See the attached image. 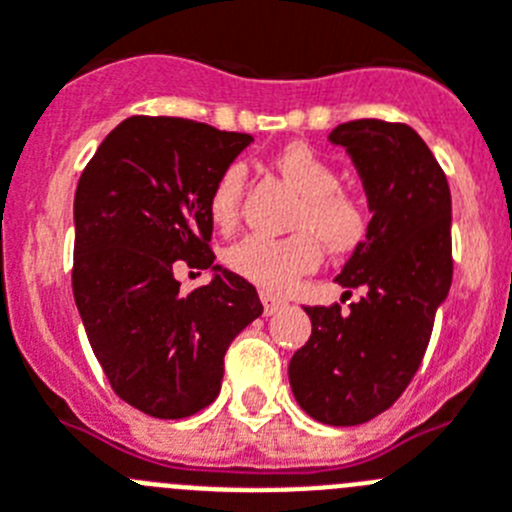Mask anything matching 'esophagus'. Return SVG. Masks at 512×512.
<instances>
[{
	"label": "esophagus",
	"mask_w": 512,
	"mask_h": 512,
	"mask_svg": "<svg viewBox=\"0 0 512 512\" xmlns=\"http://www.w3.org/2000/svg\"><path fill=\"white\" fill-rule=\"evenodd\" d=\"M260 301H262V308H265V316H273V313H278L280 308H285L283 298L273 296V293H260Z\"/></svg>",
	"instance_id": "1"
}]
</instances>
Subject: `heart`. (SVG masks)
Returning a JSON list of instances; mask_svg holds the SVG:
<instances>
[{"instance_id": "obj_1", "label": "heart", "mask_w": 512, "mask_h": 512, "mask_svg": "<svg viewBox=\"0 0 512 512\" xmlns=\"http://www.w3.org/2000/svg\"><path fill=\"white\" fill-rule=\"evenodd\" d=\"M280 176L303 196L293 219L296 234H247L227 250V265L237 275L270 293H283L301 275L316 270L321 245L331 255H349L370 232V214L357 193L342 188V173L306 142H290L273 158ZM245 168L232 163L209 193V216L216 229L237 227L245 199Z\"/></svg>"}]
</instances>
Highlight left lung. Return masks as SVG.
I'll return each mask as SVG.
<instances>
[{
    "label": "left lung",
    "mask_w": 512,
    "mask_h": 512,
    "mask_svg": "<svg viewBox=\"0 0 512 512\" xmlns=\"http://www.w3.org/2000/svg\"><path fill=\"white\" fill-rule=\"evenodd\" d=\"M331 142L347 147L372 219L336 283L357 303L306 306L311 336L288 365L298 405L326 426H359L411 385L454 273L451 193L426 142L400 122L354 119Z\"/></svg>",
    "instance_id": "1"
}]
</instances>
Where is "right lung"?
I'll return each instance as SVG.
<instances>
[{
  "instance_id": "1",
  "label": "right lung",
  "mask_w": 512,
  "mask_h": 512,
  "mask_svg": "<svg viewBox=\"0 0 512 512\" xmlns=\"http://www.w3.org/2000/svg\"><path fill=\"white\" fill-rule=\"evenodd\" d=\"M252 142L183 117L124 119L73 201V298L109 385L153 418H188L222 390L224 354L262 313L255 285L222 267L181 293L178 262L209 270V193Z\"/></svg>"
}]
</instances>
